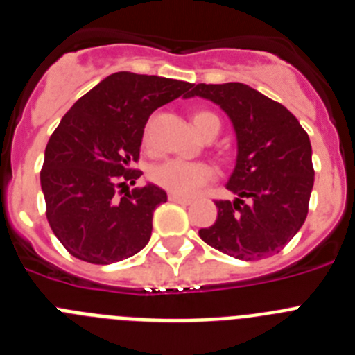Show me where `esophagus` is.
<instances>
[{
  "label": "esophagus",
  "instance_id": "obj_1",
  "mask_svg": "<svg viewBox=\"0 0 355 355\" xmlns=\"http://www.w3.org/2000/svg\"><path fill=\"white\" fill-rule=\"evenodd\" d=\"M168 200H171V202H178V205H190V202H192L190 197L178 196V193H168Z\"/></svg>",
  "mask_w": 355,
  "mask_h": 355
}]
</instances>
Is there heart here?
I'll list each match as a JSON object with an SVG mask.
<instances>
[{
  "label": "heart",
  "mask_w": 355,
  "mask_h": 355,
  "mask_svg": "<svg viewBox=\"0 0 355 355\" xmlns=\"http://www.w3.org/2000/svg\"><path fill=\"white\" fill-rule=\"evenodd\" d=\"M192 121L199 135H202L209 122L218 121V117L211 112H197ZM215 167H211L209 163L188 162V159L180 158L156 163L149 171V178L153 183L165 188L168 192L178 193V196H192L200 187L215 180Z\"/></svg>",
  "instance_id": "obj_1"
}]
</instances>
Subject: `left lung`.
<instances>
[{
  "label": "left lung",
  "mask_w": 355,
  "mask_h": 355,
  "mask_svg": "<svg viewBox=\"0 0 355 355\" xmlns=\"http://www.w3.org/2000/svg\"><path fill=\"white\" fill-rule=\"evenodd\" d=\"M220 106L233 124L236 159L225 188L236 199L216 200L215 224L199 236L241 261L281 252L307 216L315 171L311 142L290 110L243 83H199L188 97Z\"/></svg>",
  "instance_id": "left-lung-1"
}]
</instances>
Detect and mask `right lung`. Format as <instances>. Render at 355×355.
I'll use <instances>...</instances> for the list:
<instances>
[{"instance_id":"obj_1","label":"right lung","mask_w":355,"mask_h":355,"mask_svg":"<svg viewBox=\"0 0 355 355\" xmlns=\"http://www.w3.org/2000/svg\"><path fill=\"white\" fill-rule=\"evenodd\" d=\"M193 83L121 71L80 97L51 135L40 172L46 215L55 236L81 261L110 265L144 249L153 213L167 193L147 183L121 199L115 190L135 184L149 115Z\"/></svg>"}]
</instances>
